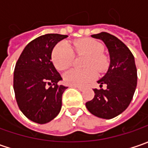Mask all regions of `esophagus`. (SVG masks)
<instances>
[{
  "label": "esophagus",
  "mask_w": 148,
  "mask_h": 148,
  "mask_svg": "<svg viewBox=\"0 0 148 148\" xmlns=\"http://www.w3.org/2000/svg\"><path fill=\"white\" fill-rule=\"evenodd\" d=\"M71 86V87H73V88L78 89V90H84V88L82 87V86Z\"/></svg>",
  "instance_id": "34e87169"
}]
</instances>
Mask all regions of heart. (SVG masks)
Wrapping results in <instances>:
<instances>
[{"instance_id": "obj_1", "label": "heart", "mask_w": 148, "mask_h": 148, "mask_svg": "<svg viewBox=\"0 0 148 148\" xmlns=\"http://www.w3.org/2000/svg\"><path fill=\"white\" fill-rule=\"evenodd\" d=\"M102 50L103 46L101 43L90 38L75 41L72 49L67 43L62 42L54 47L52 53V60L58 70L64 71L72 65L75 57L74 53L78 56H86L84 66L87 68L84 70L71 69L63 76L66 84L82 86L94 80L96 77V71L102 72L107 69L109 59L102 53Z\"/></svg>"}]
</instances>
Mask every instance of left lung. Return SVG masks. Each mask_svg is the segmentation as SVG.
<instances>
[{
    "label": "left lung",
    "mask_w": 148,
    "mask_h": 148,
    "mask_svg": "<svg viewBox=\"0 0 148 148\" xmlns=\"http://www.w3.org/2000/svg\"><path fill=\"white\" fill-rule=\"evenodd\" d=\"M91 37L105 43L110 63L105 76L97 82L106 89H94V98L86 106L95 116L110 119L125 110L133 99L138 80L134 57L121 40L109 33L101 32Z\"/></svg>",
    "instance_id": "obj_1"
}]
</instances>
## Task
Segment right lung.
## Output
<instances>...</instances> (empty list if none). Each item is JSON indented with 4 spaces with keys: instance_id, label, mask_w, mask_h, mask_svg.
<instances>
[{
    "instance_id": "add662e5",
    "label": "right lung",
    "mask_w": 148,
    "mask_h": 148,
    "mask_svg": "<svg viewBox=\"0 0 148 148\" xmlns=\"http://www.w3.org/2000/svg\"><path fill=\"white\" fill-rule=\"evenodd\" d=\"M67 35L47 34L29 43L17 61L14 71V90L21 112L40 124L50 122L59 114L66 87L52 62V52ZM49 86V88L47 86Z\"/></svg>"
}]
</instances>
